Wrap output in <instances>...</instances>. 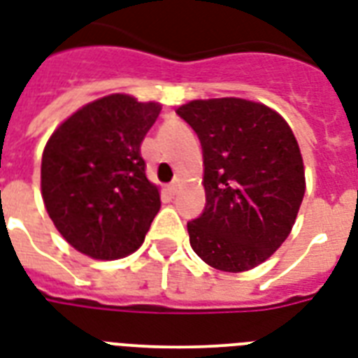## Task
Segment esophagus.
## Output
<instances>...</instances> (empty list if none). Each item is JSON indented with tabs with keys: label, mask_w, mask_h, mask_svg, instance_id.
Masks as SVG:
<instances>
[{
	"label": "esophagus",
	"mask_w": 358,
	"mask_h": 358,
	"mask_svg": "<svg viewBox=\"0 0 358 358\" xmlns=\"http://www.w3.org/2000/svg\"><path fill=\"white\" fill-rule=\"evenodd\" d=\"M178 189H180V180H174L173 184L169 185V193H171V195H176Z\"/></svg>",
	"instance_id": "obj_1"
}]
</instances>
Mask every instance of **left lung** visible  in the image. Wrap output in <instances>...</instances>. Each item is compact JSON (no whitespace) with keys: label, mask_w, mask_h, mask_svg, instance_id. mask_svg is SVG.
I'll list each match as a JSON object with an SVG mask.
<instances>
[{"label":"left lung","mask_w":358,"mask_h":358,"mask_svg":"<svg viewBox=\"0 0 358 358\" xmlns=\"http://www.w3.org/2000/svg\"><path fill=\"white\" fill-rule=\"evenodd\" d=\"M176 113L202 145L206 208L187 223L189 243L219 271L266 262L294 229L305 196V165L288 122L245 98L191 100Z\"/></svg>","instance_id":"left-lung-1"}]
</instances>
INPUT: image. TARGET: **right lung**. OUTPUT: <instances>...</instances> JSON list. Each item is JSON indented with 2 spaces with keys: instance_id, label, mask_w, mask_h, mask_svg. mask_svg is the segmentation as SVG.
<instances>
[{
  "instance_id": "add662e5",
  "label": "right lung",
  "mask_w": 358,
  "mask_h": 358,
  "mask_svg": "<svg viewBox=\"0 0 358 358\" xmlns=\"http://www.w3.org/2000/svg\"><path fill=\"white\" fill-rule=\"evenodd\" d=\"M162 103L109 94L80 108L50 135L41 189L50 219L76 250L119 260L139 249L159 212L141 143Z\"/></svg>"
}]
</instances>
